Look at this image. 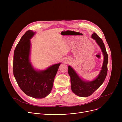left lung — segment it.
<instances>
[{
	"instance_id": "left-lung-1",
	"label": "left lung",
	"mask_w": 122,
	"mask_h": 122,
	"mask_svg": "<svg viewBox=\"0 0 122 122\" xmlns=\"http://www.w3.org/2000/svg\"><path fill=\"white\" fill-rule=\"evenodd\" d=\"M91 38L95 40L100 48L104 56L102 66L98 76L92 81H85L78 75L71 66H68V73L71 77V90L76 95L81 97H87L91 96L101 85L107 74L108 56L105 45L96 33H93Z\"/></svg>"
}]
</instances>
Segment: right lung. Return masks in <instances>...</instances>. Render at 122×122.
Here are the masks:
<instances>
[{"instance_id": "add662e5", "label": "right lung", "mask_w": 122, "mask_h": 122, "mask_svg": "<svg viewBox=\"0 0 122 122\" xmlns=\"http://www.w3.org/2000/svg\"><path fill=\"white\" fill-rule=\"evenodd\" d=\"M36 32L28 30L17 45L13 56V75L21 89L27 96L43 98L51 92L55 78L61 63L44 70H37L30 59V39Z\"/></svg>"}]
</instances>
